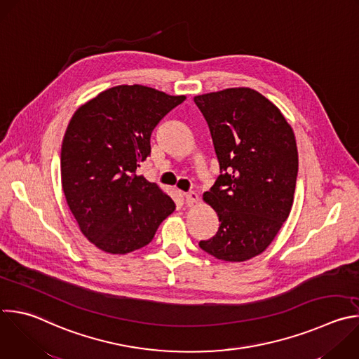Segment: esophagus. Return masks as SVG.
Masks as SVG:
<instances>
[{"instance_id":"1","label":"esophagus","mask_w":359,"mask_h":359,"mask_svg":"<svg viewBox=\"0 0 359 359\" xmlns=\"http://www.w3.org/2000/svg\"><path fill=\"white\" fill-rule=\"evenodd\" d=\"M184 200H186V204L187 205H193L194 203L198 201V194L196 191H189V193H184Z\"/></svg>"}]
</instances>
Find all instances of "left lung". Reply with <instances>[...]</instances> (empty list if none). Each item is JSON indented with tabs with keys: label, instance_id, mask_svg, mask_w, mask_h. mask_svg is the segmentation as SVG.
Wrapping results in <instances>:
<instances>
[{
	"label": "left lung",
	"instance_id": "8db88e82",
	"mask_svg": "<svg viewBox=\"0 0 359 359\" xmlns=\"http://www.w3.org/2000/svg\"><path fill=\"white\" fill-rule=\"evenodd\" d=\"M210 128L221 175L203 194L217 233L198 245L221 261L262 254L287 219L299 155L292 127L261 93L236 87L194 97Z\"/></svg>",
	"mask_w": 359,
	"mask_h": 359
}]
</instances>
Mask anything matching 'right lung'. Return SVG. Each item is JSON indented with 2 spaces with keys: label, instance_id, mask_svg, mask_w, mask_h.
I'll list each match as a JSON object with an SVG mask.
<instances>
[{
  "label": "right lung",
  "instance_id": "obj_1",
  "mask_svg": "<svg viewBox=\"0 0 359 359\" xmlns=\"http://www.w3.org/2000/svg\"><path fill=\"white\" fill-rule=\"evenodd\" d=\"M186 95L147 86L111 87L80 105L60 154L62 187L80 231L98 250L130 254L148 245L173 200L137 170L151 135Z\"/></svg>",
  "mask_w": 359,
  "mask_h": 359
}]
</instances>
